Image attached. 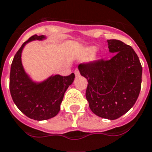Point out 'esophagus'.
<instances>
[{"instance_id":"34e87169","label":"esophagus","mask_w":152,"mask_h":152,"mask_svg":"<svg viewBox=\"0 0 152 152\" xmlns=\"http://www.w3.org/2000/svg\"><path fill=\"white\" fill-rule=\"evenodd\" d=\"M75 72V75H76V76H80V71H79L78 68H76V69H75V72Z\"/></svg>"}]
</instances>
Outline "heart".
<instances>
[{
    "mask_svg": "<svg viewBox=\"0 0 152 152\" xmlns=\"http://www.w3.org/2000/svg\"><path fill=\"white\" fill-rule=\"evenodd\" d=\"M96 52V48L95 47H91V48H88L87 49V53L89 55H93Z\"/></svg>",
    "mask_w": 152,
    "mask_h": 152,
    "instance_id": "b5f03b06",
    "label": "heart"
}]
</instances>
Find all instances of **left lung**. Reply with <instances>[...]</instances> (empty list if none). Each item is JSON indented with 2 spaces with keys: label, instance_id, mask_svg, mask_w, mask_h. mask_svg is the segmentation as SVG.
Listing matches in <instances>:
<instances>
[{
  "label": "left lung",
  "instance_id": "obj_1",
  "mask_svg": "<svg viewBox=\"0 0 152 152\" xmlns=\"http://www.w3.org/2000/svg\"><path fill=\"white\" fill-rule=\"evenodd\" d=\"M115 55L80 64L81 76L88 80L86 98L91 112L99 117L116 120L133 107L142 82V66L130 45L118 40H107Z\"/></svg>",
  "mask_w": 152,
  "mask_h": 152
}]
</instances>
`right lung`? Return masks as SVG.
I'll return each mask as SVG.
<instances>
[{
    "label": "right lung",
    "mask_w": 152,
    "mask_h": 152,
    "mask_svg": "<svg viewBox=\"0 0 152 152\" xmlns=\"http://www.w3.org/2000/svg\"><path fill=\"white\" fill-rule=\"evenodd\" d=\"M45 36L33 35L25 41L16 53L11 64L9 89L12 100L21 112L35 120H48L61 110L64 95L72 84L75 74L50 76L41 83H35L29 78L21 63V53L25 45L32 40H41Z\"/></svg>",
    "instance_id": "add662e5"
}]
</instances>
